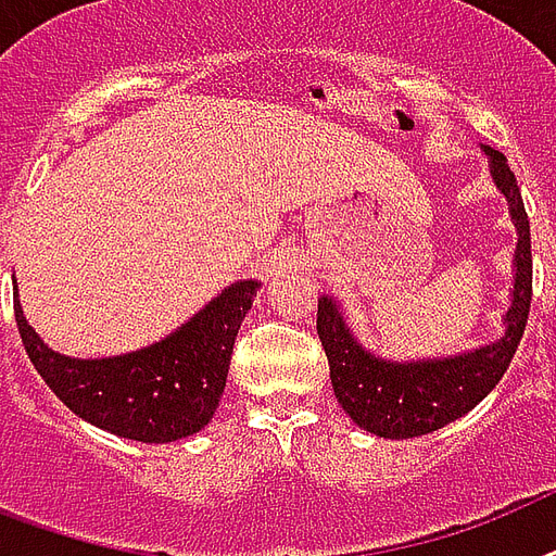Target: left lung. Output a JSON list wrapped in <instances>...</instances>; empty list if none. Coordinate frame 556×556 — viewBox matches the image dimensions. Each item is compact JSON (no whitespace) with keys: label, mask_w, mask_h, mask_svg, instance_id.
<instances>
[{"label":"left lung","mask_w":556,"mask_h":556,"mask_svg":"<svg viewBox=\"0 0 556 556\" xmlns=\"http://www.w3.org/2000/svg\"><path fill=\"white\" fill-rule=\"evenodd\" d=\"M484 153L516 226L514 292L505 313V333L496 342L458 356L391 363L356 342L337 301L327 295L318 299L316 330L330 363L333 394L365 432L403 441L453 424L496 389L519 348L531 313V223L507 159L493 148H484Z\"/></svg>","instance_id":"8db88e82"}]
</instances>
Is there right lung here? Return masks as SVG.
Instances as JSON below:
<instances>
[{"label": "right lung", "mask_w": 556, "mask_h": 556, "mask_svg": "<svg viewBox=\"0 0 556 556\" xmlns=\"http://www.w3.org/2000/svg\"><path fill=\"white\" fill-rule=\"evenodd\" d=\"M257 287L252 278L235 281L156 345L103 359L51 351L25 321L16 295L14 313L28 359L77 417L130 441L167 443L200 432L217 412Z\"/></svg>", "instance_id": "right-lung-1"}]
</instances>
